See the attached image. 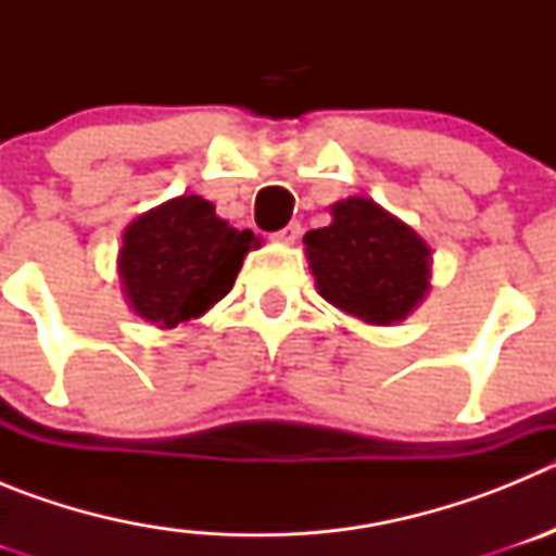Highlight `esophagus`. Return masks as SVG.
<instances>
[{"mask_svg":"<svg viewBox=\"0 0 556 556\" xmlns=\"http://www.w3.org/2000/svg\"><path fill=\"white\" fill-rule=\"evenodd\" d=\"M298 239H301V223H289L287 228L273 233V242H281V244H294Z\"/></svg>","mask_w":556,"mask_h":556,"instance_id":"1","label":"esophagus"}]
</instances>
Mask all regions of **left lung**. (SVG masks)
<instances>
[{"mask_svg": "<svg viewBox=\"0 0 556 556\" xmlns=\"http://www.w3.org/2000/svg\"><path fill=\"white\" fill-rule=\"evenodd\" d=\"M317 292L367 326L406 320L431 289V248L370 198L331 205V225L303 236Z\"/></svg>", "mask_w": 556, "mask_h": 556, "instance_id": "obj_1", "label": "left lung"}]
</instances>
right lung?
I'll list each match as a JSON object with an SVG mask.
<instances>
[{
    "instance_id": "add662e5",
    "label": "right lung",
    "mask_w": 556,
    "mask_h": 556,
    "mask_svg": "<svg viewBox=\"0 0 556 556\" xmlns=\"http://www.w3.org/2000/svg\"><path fill=\"white\" fill-rule=\"evenodd\" d=\"M253 248H262L253 230L230 228L200 194H180L132 219L122 233V294L150 326H186L230 292Z\"/></svg>"
}]
</instances>
